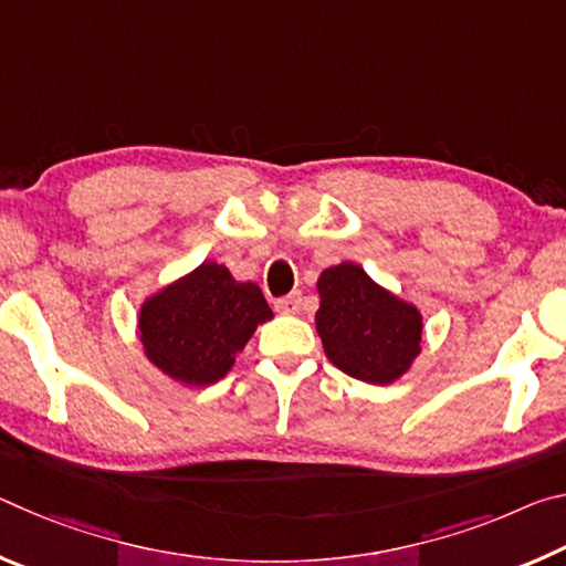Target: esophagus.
Listing matches in <instances>:
<instances>
[{
  "label": "esophagus",
  "mask_w": 566,
  "mask_h": 566,
  "mask_svg": "<svg viewBox=\"0 0 566 566\" xmlns=\"http://www.w3.org/2000/svg\"><path fill=\"white\" fill-rule=\"evenodd\" d=\"M274 310L280 314H296L302 310V294L294 292V294L282 296V300L274 302Z\"/></svg>",
  "instance_id": "34e87169"
}]
</instances>
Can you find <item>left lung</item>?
Masks as SVG:
<instances>
[{"label":"left lung","mask_w":566,"mask_h":566,"mask_svg":"<svg viewBox=\"0 0 566 566\" xmlns=\"http://www.w3.org/2000/svg\"><path fill=\"white\" fill-rule=\"evenodd\" d=\"M317 332L324 354L354 379L391 385L421 352V314L354 262L319 274Z\"/></svg>","instance_id":"left-lung-1"}]
</instances>
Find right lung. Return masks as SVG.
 I'll return each instance as SVG.
<instances>
[{"label":"right lung","instance_id":"1","mask_svg":"<svg viewBox=\"0 0 566 566\" xmlns=\"http://www.w3.org/2000/svg\"><path fill=\"white\" fill-rule=\"evenodd\" d=\"M272 317L260 286L205 262L142 304L139 342L169 379L207 387L232 369L254 329Z\"/></svg>","mask_w":566,"mask_h":566}]
</instances>
